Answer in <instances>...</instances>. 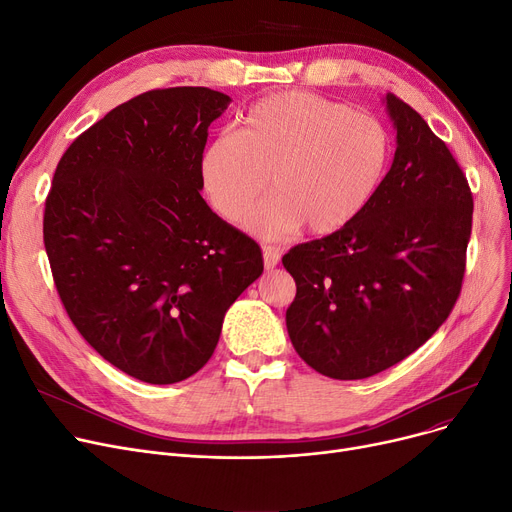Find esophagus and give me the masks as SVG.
<instances>
[{
  "mask_svg": "<svg viewBox=\"0 0 512 512\" xmlns=\"http://www.w3.org/2000/svg\"><path fill=\"white\" fill-rule=\"evenodd\" d=\"M280 249L272 247V245H265L263 247V265L265 270H274V267L280 263Z\"/></svg>",
  "mask_w": 512,
  "mask_h": 512,
  "instance_id": "34e87169",
  "label": "esophagus"
}]
</instances>
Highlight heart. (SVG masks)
<instances>
[{"label": "heart", "instance_id": "heart-1", "mask_svg": "<svg viewBox=\"0 0 512 512\" xmlns=\"http://www.w3.org/2000/svg\"><path fill=\"white\" fill-rule=\"evenodd\" d=\"M392 153L388 128L371 114L288 91L257 101L238 134H218L201 153L203 191L236 220L270 186L278 193L247 211L242 226L278 238L305 224L332 234L369 205Z\"/></svg>", "mask_w": 512, "mask_h": 512}]
</instances>
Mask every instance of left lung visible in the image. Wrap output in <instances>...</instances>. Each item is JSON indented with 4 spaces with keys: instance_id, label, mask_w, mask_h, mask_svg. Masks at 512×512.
<instances>
[{
    "instance_id": "8db88e82",
    "label": "left lung",
    "mask_w": 512,
    "mask_h": 512,
    "mask_svg": "<svg viewBox=\"0 0 512 512\" xmlns=\"http://www.w3.org/2000/svg\"><path fill=\"white\" fill-rule=\"evenodd\" d=\"M390 172L344 228L290 249L297 282L286 328L299 357L334 380H363L415 353L461 294L473 222L469 182L427 122L386 95Z\"/></svg>"
}]
</instances>
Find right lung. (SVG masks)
I'll return each mask as SVG.
<instances>
[{
    "label": "right lung",
    "mask_w": 512,
    "mask_h": 512,
    "mask_svg": "<svg viewBox=\"0 0 512 512\" xmlns=\"http://www.w3.org/2000/svg\"><path fill=\"white\" fill-rule=\"evenodd\" d=\"M230 101L172 87L114 107L66 149L45 199L43 242L68 317L147 384L197 373L263 272L257 242L201 197L207 128Z\"/></svg>",
    "instance_id": "1"
}]
</instances>
